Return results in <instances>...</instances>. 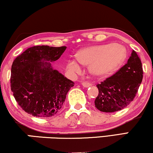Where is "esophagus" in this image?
I'll list each match as a JSON object with an SVG mask.
<instances>
[{
  "label": "esophagus",
  "instance_id": "esophagus-1",
  "mask_svg": "<svg viewBox=\"0 0 153 153\" xmlns=\"http://www.w3.org/2000/svg\"><path fill=\"white\" fill-rule=\"evenodd\" d=\"M82 85L84 87H89L91 86V84L89 82H83L82 83Z\"/></svg>",
  "mask_w": 153,
  "mask_h": 153
}]
</instances>
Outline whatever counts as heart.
<instances>
[{"instance_id": "obj_1", "label": "heart", "mask_w": 153, "mask_h": 153, "mask_svg": "<svg viewBox=\"0 0 153 153\" xmlns=\"http://www.w3.org/2000/svg\"><path fill=\"white\" fill-rule=\"evenodd\" d=\"M126 56V49L121 45L107 44L82 49L77 54V59L81 64H90L89 70L92 74L102 76L117 70ZM68 68L71 71L76 72L80 69V66L77 60L71 59L68 62Z\"/></svg>"}]
</instances>
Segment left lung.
<instances>
[{
  "mask_svg": "<svg viewBox=\"0 0 153 153\" xmlns=\"http://www.w3.org/2000/svg\"><path fill=\"white\" fill-rule=\"evenodd\" d=\"M142 79L141 59L132 51L127 64L96 85L98 96L94 102L95 107L103 112H114L124 109L134 100Z\"/></svg>",
  "mask_w": 153,
  "mask_h": 153,
  "instance_id": "1",
  "label": "left lung"
}]
</instances>
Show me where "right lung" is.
Here are the masks:
<instances>
[{"label": "right lung", "mask_w": 153, "mask_h": 153, "mask_svg": "<svg viewBox=\"0 0 153 153\" xmlns=\"http://www.w3.org/2000/svg\"><path fill=\"white\" fill-rule=\"evenodd\" d=\"M66 46H36L27 48L13 62L11 90L19 106L36 117L47 118L61 109L74 82L51 63L63 54Z\"/></svg>", "instance_id": "1"}]
</instances>
